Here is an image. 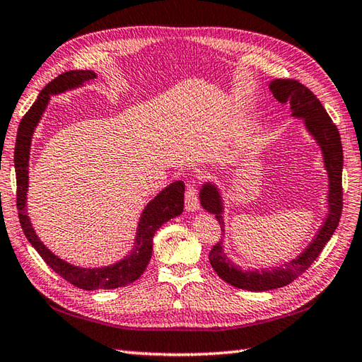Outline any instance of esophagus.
<instances>
[{
  "instance_id": "esophagus-1",
  "label": "esophagus",
  "mask_w": 362,
  "mask_h": 362,
  "mask_svg": "<svg viewBox=\"0 0 362 362\" xmlns=\"http://www.w3.org/2000/svg\"><path fill=\"white\" fill-rule=\"evenodd\" d=\"M185 209L187 211H196L199 209V197H197V188L194 182H189L185 191Z\"/></svg>"
}]
</instances>
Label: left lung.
I'll use <instances>...</instances> for the list:
<instances>
[{
	"label": "left lung",
	"instance_id": "1",
	"mask_svg": "<svg viewBox=\"0 0 362 362\" xmlns=\"http://www.w3.org/2000/svg\"><path fill=\"white\" fill-rule=\"evenodd\" d=\"M270 89L276 100L282 105H290L292 115L304 119L306 129L317 139L323 151L325 168L329 177V214L327 221L318 230L314 242L310 243L301 256L290 260L286 268H273V270H242L230 262L226 256L223 240L216 242L209 254L210 265L216 274L228 284L251 290V292H264V290H273L284 287L290 282L301 276L308 268L314 264V260L320 256L325 245L334 233L342 215V166H344V153L341 134L337 127L332 124L327 110L323 108L320 100L309 90L304 84L288 78H279L270 83ZM201 204L202 207L214 214L221 224V232H224L223 221V202L218 189L211 183H205L201 189Z\"/></svg>",
	"mask_w": 362,
	"mask_h": 362
}]
</instances>
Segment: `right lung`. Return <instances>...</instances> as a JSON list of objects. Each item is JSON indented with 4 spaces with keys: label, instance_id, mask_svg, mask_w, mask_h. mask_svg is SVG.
I'll use <instances>...</instances> for the list:
<instances>
[{
    "label": "right lung",
    "instance_id": "obj_1",
    "mask_svg": "<svg viewBox=\"0 0 362 362\" xmlns=\"http://www.w3.org/2000/svg\"><path fill=\"white\" fill-rule=\"evenodd\" d=\"M95 74L92 70H70L64 72L49 81L47 86L40 90L37 100L28 110L26 115L21 117L16 152H13V163H16V175H17V210L20 226L23 229L28 242L33 245L35 251L40 254V257L45 260V264L58 273L61 278L66 279L70 284L83 290H110L124 287L130 282L136 281L144 273L146 267L152 256V240L155 232L165 224L168 219H171L183 211V193L185 185L183 182L177 180L165 188L161 193L147 204L143 215H141L136 242L130 256H127L117 264L103 268H80L74 267L56 257L48 247L40 242L39 237L31 226L30 218L26 215V191H28V161H30V146L35 125L42 117V112L47 108L49 95L59 94L67 89L80 86L84 81L94 80Z\"/></svg>",
    "mask_w": 362,
    "mask_h": 362
}]
</instances>
